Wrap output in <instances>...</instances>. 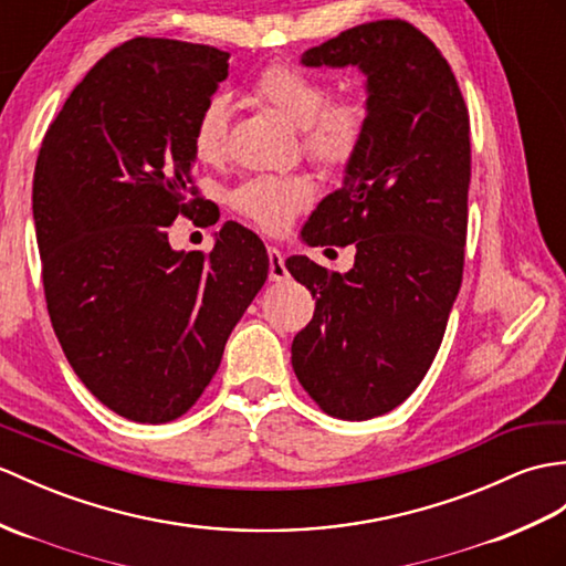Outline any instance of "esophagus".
I'll return each instance as SVG.
<instances>
[{"label": "esophagus", "instance_id": "1", "mask_svg": "<svg viewBox=\"0 0 566 566\" xmlns=\"http://www.w3.org/2000/svg\"><path fill=\"white\" fill-rule=\"evenodd\" d=\"M268 258H270V280L272 282L289 280V272H286V265H284V255H282L280 248L270 245L268 248Z\"/></svg>", "mask_w": 566, "mask_h": 566}]
</instances>
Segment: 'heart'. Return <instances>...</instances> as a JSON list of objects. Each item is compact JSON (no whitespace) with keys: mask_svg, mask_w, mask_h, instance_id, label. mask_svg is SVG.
Returning <instances> with one entry per match:
<instances>
[{"mask_svg":"<svg viewBox=\"0 0 566 566\" xmlns=\"http://www.w3.org/2000/svg\"><path fill=\"white\" fill-rule=\"evenodd\" d=\"M253 94L282 113L304 133V151L321 166H345L366 127V105L357 98H331L318 74L292 62H272L253 82ZM231 120V103L223 94L209 98L192 127V151L202 164L223 154ZM313 200V186L301 176H255L231 192V205L260 229L282 233Z\"/></svg>","mask_w":566,"mask_h":566,"instance_id":"b5f03b06","label":"heart"}]
</instances>
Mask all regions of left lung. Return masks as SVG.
<instances>
[{
  "instance_id": "left-lung-1",
  "label": "left lung",
  "mask_w": 566,
  "mask_h": 566,
  "mask_svg": "<svg viewBox=\"0 0 566 566\" xmlns=\"http://www.w3.org/2000/svg\"><path fill=\"white\" fill-rule=\"evenodd\" d=\"M304 67H357L366 127L343 186L301 229L308 245L354 243V268L306 255L286 270L315 296L294 337L298 384L337 419L390 412L422 384L463 280L470 120L455 76L412 23L354 25L306 50Z\"/></svg>"
}]
</instances>
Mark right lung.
Here are the masks:
<instances>
[{
  "mask_svg": "<svg viewBox=\"0 0 566 566\" xmlns=\"http://www.w3.org/2000/svg\"><path fill=\"white\" fill-rule=\"evenodd\" d=\"M227 76L229 52L135 38L76 84L38 154L52 327L82 384L133 422L190 410L270 272L265 245L235 221L207 255L168 243L178 214L209 205L192 182V127Z\"/></svg>",
  "mask_w": 566,
  "mask_h": 566,
  "instance_id": "right-lung-1",
  "label": "right lung"
}]
</instances>
